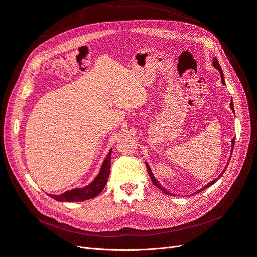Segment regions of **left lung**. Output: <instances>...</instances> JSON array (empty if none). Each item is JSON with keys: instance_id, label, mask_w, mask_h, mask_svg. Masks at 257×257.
<instances>
[{"instance_id": "obj_1", "label": "left lung", "mask_w": 257, "mask_h": 257, "mask_svg": "<svg viewBox=\"0 0 257 257\" xmlns=\"http://www.w3.org/2000/svg\"><path fill=\"white\" fill-rule=\"evenodd\" d=\"M213 66L217 69V71H219L220 72V74H221V79H222V83H225V81H224V78H223V71H222V68H221V66H220V64H219V62H217V59L216 58H214L213 59ZM230 108H231V110L232 111H234V113H235V110H234V105H232V100H231V103H230ZM234 146H235V137H234V139H232V141H231V152H232V149H234ZM230 159V158H229ZM146 166H147V169H148V174H149V176H150V178H151V181H152V183L155 185V186H157V188H159L163 193H165V194H168V195H169V193L164 189V188H163V186L158 182V180H157V179H154V177H153V175H152V173H151V169H150V167L149 166H148V164H147V163H146ZM227 166H228V163H227V165H226V167H225V169L223 170V172H222V174L219 176V177H217L216 179H214V180L213 181H211V182H209L207 185H205L204 186V188L203 189H200L197 193H199V192H201V191H204L205 189H207V188H209V186H211L212 184H214L217 180H219V179L222 177V175L225 173V170H226V168H227Z\"/></svg>"}]
</instances>
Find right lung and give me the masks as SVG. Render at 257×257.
<instances>
[{
	"label": "right lung",
	"mask_w": 257,
	"mask_h": 257,
	"mask_svg": "<svg viewBox=\"0 0 257 257\" xmlns=\"http://www.w3.org/2000/svg\"><path fill=\"white\" fill-rule=\"evenodd\" d=\"M110 159L111 150L108 152L98 176L95 178V180L88 186H85L83 189H75L72 191H67L63 194H61V195H51V197L59 201H83L97 196L105 188L108 177H109Z\"/></svg>",
	"instance_id": "obj_1"
}]
</instances>
